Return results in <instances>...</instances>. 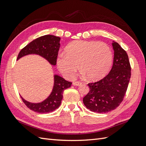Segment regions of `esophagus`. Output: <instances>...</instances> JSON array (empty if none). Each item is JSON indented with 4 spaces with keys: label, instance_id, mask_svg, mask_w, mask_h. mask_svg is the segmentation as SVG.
<instances>
[{
    "label": "esophagus",
    "instance_id": "esophagus-1",
    "mask_svg": "<svg viewBox=\"0 0 146 146\" xmlns=\"http://www.w3.org/2000/svg\"><path fill=\"white\" fill-rule=\"evenodd\" d=\"M72 84L74 86H80L82 85V83L80 82H74Z\"/></svg>",
    "mask_w": 146,
    "mask_h": 146
}]
</instances>
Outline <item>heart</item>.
Masks as SVG:
<instances>
[{"instance_id": "heart-1", "label": "heart", "mask_w": 146, "mask_h": 146, "mask_svg": "<svg viewBox=\"0 0 146 146\" xmlns=\"http://www.w3.org/2000/svg\"><path fill=\"white\" fill-rule=\"evenodd\" d=\"M60 54L57 66L67 78H74L78 65L84 75L90 80H98L105 76L111 65L113 55L107 44L94 41H75Z\"/></svg>"}]
</instances>
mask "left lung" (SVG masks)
<instances>
[{"instance_id":"8db88e82","label":"left lung","mask_w":146,"mask_h":146,"mask_svg":"<svg viewBox=\"0 0 146 146\" xmlns=\"http://www.w3.org/2000/svg\"><path fill=\"white\" fill-rule=\"evenodd\" d=\"M114 60L110 72L99 81L88 84L90 91L84 97L85 107L91 111L103 113L116 109L121 104L131 77L129 56L121 46L113 42Z\"/></svg>"}]
</instances>
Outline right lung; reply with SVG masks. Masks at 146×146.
<instances>
[{"label":"right lung","mask_w":146,"mask_h":146,"mask_svg":"<svg viewBox=\"0 0 146 146\" xmlns=\"http://www.w3.org/2000/svg\"><path fill=\"white\" fill-rule=\"evenodd\" d=\"M60 38L47 35L39 37L24 47L19 52L17 60L29 54H37L46 58L52 65L56 63L58 54ZM72 82L66 81L58 76H54V86L48 98L41 103L33 104L26 101L22 97V100L27 108L39 113H47L54 111L61 105L63 92L70 87Z\"/></svg>","instance_id":"1"}]
</instances>
